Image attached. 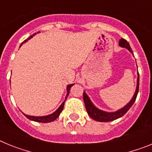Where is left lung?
I'll return each mask as SVG.
<instances>
[{
  "label": "left lung",
  "instance_id": "obj_1",
  "mask_svg": "<svg viewBox=\"0 0 152 152\" xmlns=\"http://www.w3.org/2000/svg\"><path fill=\"white\" fill-rule=\"evenodd\" d=\"M119 45L122 48H126L128 49L132 54V51L131 47H130L129 44L126 39L122 38L119 42ZM139 74L138 72V77H137V84H136V89H135V92L132 98L130 101L129 102L126 106L123 107V108L119 109L118 110L115 111V112H107V111L102 110L100 109H98L96 106L92 103L88 95L86 94L85 91H84V94H83V98H84V104H85L86 110L88 112V115L92 118L93 119H94L97 122H110L113 121L115 119H117L119 118L122 117L124 116L125 114L127 113V111L131 108V107L133 105V103H135V99L137 97L138 93H139Z\"/></svg>",
  "mask_w": 152,
  "mask_h": 152
}]
</instances>
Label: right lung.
Instances as JSON below:
<instances>
[{
  "label": "right lung",
  "instance_id": "1",
  "mask_svg": "<svg viewBox=\"0 0 152 152\" xmlns=\"http://www.w3.org/2000/svg\"><path fill=\"white\" fill-rule=\"evenodd\" d=\"M39 33H40V32H39ZM36 33H34V34L33 35V36H29V38L27 39L24 40L23 42L22 43H21L20 46L23 45V43H25V42H26L28 41V40L30 39L31 38H33V36H34L35 35H36ZM75 84H68V86H67V94H66V96H65V99H64V101L62 103H61V105H60V107H58V108L56 110V111H55L54 113H52V114H49V115H47V116H29V115H26V114L23 113V115L25 116H26L27 119H30V120H33V121H35V122H38V123H51V122L54 121V120H56V119H57L58 116H59L60 113H61V111L63 110V108H64V102H65V100H66L67 97H68V94H69V92H70V89H71V88H72V86L74 85Z\"/></svg>",
  "mask_w": 152,
  "mask_h": 152
}]
</instances>
